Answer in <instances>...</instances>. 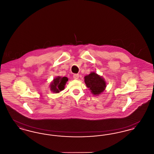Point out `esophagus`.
Returning a JSON list of instances; mask_svg holds the SVG:
<instances>
[{
  "label": "esophagus",
  "instance_id": "1",
  "mask_svg": "<svg viewBox=\"0 0 154 154\" xmlns=\"http://www.w3.org/2000/svg\"><path fill=\"white\" fill-rule=\"evenodd\" d=\"M73 78L75 80H78L79 78V74H74L73 75Z\"/></svg>",
  "mask_w": 154,
  "mask_h": 154
}]
</instances>
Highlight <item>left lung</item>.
<instances>
[{
	"mask_svg": "<svg viewBox=\"0 0 154 154\" xmlns=\"http://www.w3.org/2000/svg\"><path fill=\"white\" fill-rule=\"evenodd\" d=\"M85 83L92 94L98 96L102 94L106 87V82L102 76L95 72H91L84 77Z\"/></svg>",
	"mask_w": 154,
	"mask_h": 154,
	"instance_id": "8db88e82",
	"label": "left lung"
}]
</instances>
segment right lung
<instances>
[{
  "mask_svg": "<svg viewBox=\"0 0 154 154\" xmlns=\"http://www.w3.org/2000/svg\"><path fill=\"white\" fill-rule=\"evenodd\" d=\"M68 79L66 77L58 76L55 78L50 84V90L54 93H59L65 89L66 82Z\"/></svg>",
  "mask_w": 154,
  "mask_h": 154,
  "instance_id": "add662e5",
  "label": "right lung"
}]
</instances>
